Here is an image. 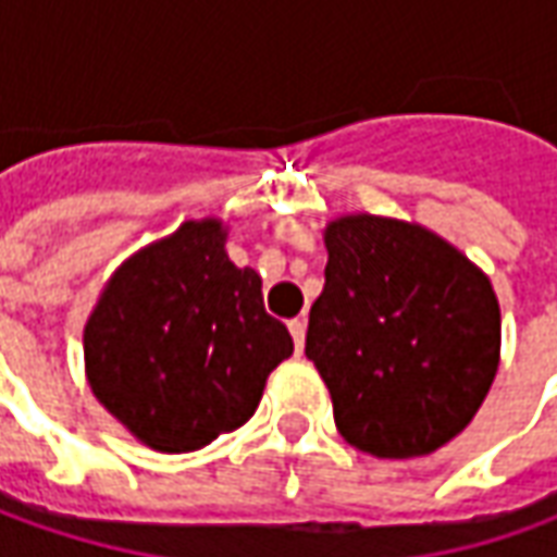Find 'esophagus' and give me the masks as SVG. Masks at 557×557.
Instances as JSON below:
<instances>
[{"instance_id": "34e87169", "label": "esophagus", "mask_w": 557, "mask_h": 557, "mask_svg": "<svg viewBox=\"0 0 557 557\" xmlns=\"http://www.w3.org/2000/svg\"><path fill=\"white\" fill-rule=\"evenodd\" d=\"M305 330H308V323L296 317V320H289V333H293V342H296V351L301 355V348H305Z\"/></svg>"}]
</instances>
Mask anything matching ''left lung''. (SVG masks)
<instances>
[{
  "mask_svg": "<svg viewBox=\"0 0 557 557\" xmlns=\"http://www.w3.org/2000/svg\"><path fill=\"white\" fill-rule=\"evenodd\" d=\"M323 243L326 283L305 355L330 388L338 434L379 459L444 447L499 370L493 283L416 221L351 212L323 227Z\"/></svg>",
  "mask_w": 557,
  "mask_h": 557,
  "instance_id": "1",
  "label": "left lung"
}]
</instances>
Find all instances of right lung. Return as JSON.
I'll return each mask as SVG.
<instances>
[{"mask_svg":"<svg viewBox=\"0 0 557 557\" xmlns=\"http://www.w3.org/2000/svg\"><path fill=\"white\" fill-rule=\"evenodd\" d=\"M215 215L178 224L110 274L83 333L91 394L138 444L190 453L240 429L293 355L261 277L227 259Z\"/></svg>","mask_w":557,"mask_h":557,"instance_id":"obj_1","label":"right lung"}]
</instances>
